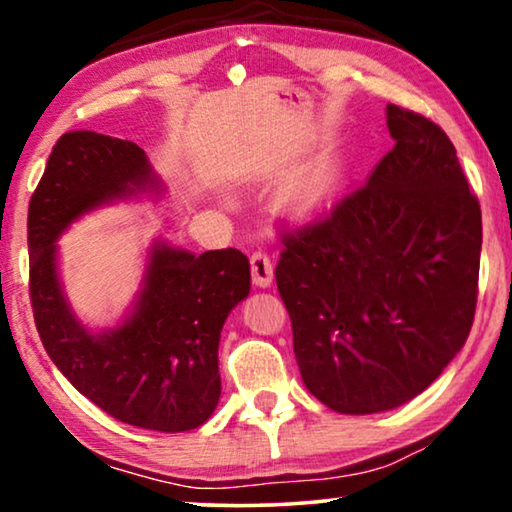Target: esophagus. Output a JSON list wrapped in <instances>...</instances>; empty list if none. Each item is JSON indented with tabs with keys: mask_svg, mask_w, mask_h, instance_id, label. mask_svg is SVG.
<instances>
[{
	"mask_svg": "<svg viewBox=\"0 0 512 512\" xmlns=\"http://www.w3.org/2000/svg\"><path fill=\"white\" fill-rule=\"evenodd\" d=\"M251 265V279H254L256 286H270L272 279H275V268H272L270 256L265 254L263 249H256L254 254L249 256Z\"/></svg>",
	"mask_w": 512,
	"mask_h": 512,
	"instance_id": "1",
	"label": "esophagus"
}]
</instances>
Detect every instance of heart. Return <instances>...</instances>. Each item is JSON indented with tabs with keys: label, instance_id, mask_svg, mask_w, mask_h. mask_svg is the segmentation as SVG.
<instances>
[{
	"label": "heart",
	"instance_id": "1",
	"mask_svg": "<svg viewBox=\"0 0 512 512\" xmlns=\"http://www.w3.org/2000/svg\"><path fill=\"white\" fill-rule=\"evenodd\" d=\"M317 186H319V179H312L310 184H307V191H314V188H317Z\"/></svg>",
	"mask_w": 512,
	"mask_h": 512
}]
</instances>
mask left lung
Masks as SVG:
<instances>
[{
	"label": "left lung",
	"instance_id": "obj_1",
	"mask_svg": "<svg viewBox=\"0 0 512 512\" xmlns=\"http://www.w3.org/2000/svg\"><path fill=\"white\" fill-rule=\"evenodd\" d=\"M394 149L366 184L282 230L275 277L293 354L335 412L398 408L443 373L471 333L480 202L443 128L387 107Z\"/></svg>",
	"mask_w": 512,
	"mask_h": 512
}]
</instances>
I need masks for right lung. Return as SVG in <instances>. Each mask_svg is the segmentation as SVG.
I'll use <instances>...</instances> for the list:
<instances>
[{
	"label": "right lung",
	"mask_w": 512,
	"mask_h": 512,
	"mask_svg": "<svg viewBox=\"0 0 512 512\" xmlns=\"http://www.w3.org/2000/svg\"><path fill=\"white\" fill-rule=\"evenodd\" d=\"M144 188L156 191L158 179L135 142L90 130L55 142L27 209L34 324L60 373L107 415L139 429L191 431L219 403V338L228 312L249 296L247 256L156 244L132 317L97 335L76 321L55 272V240L69 223Z\"/></svg>",
	"instance_id": "add662e5"
}]
</instances>
